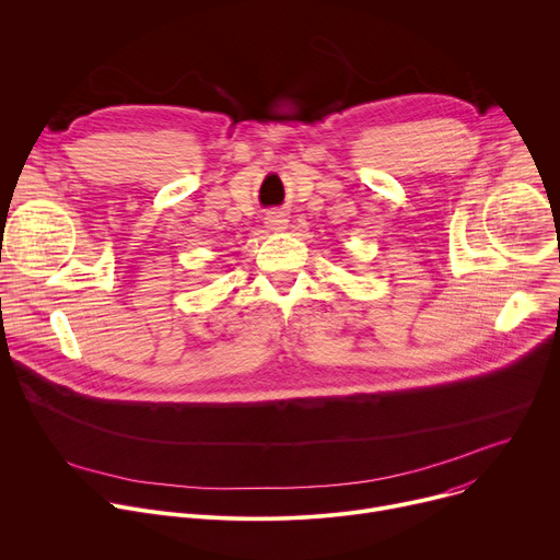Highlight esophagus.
<instances>
[{
    "instance_id": "esophagus-1",
    "label": "esophagus",
    "mask_w": 560,
    "mask_h": 560,
    "mask_svg": "<svg viewBox=\"0 0 560 560\" xmlns=\"http://www.w3.org/2000/svg\"><path fill=\"white\" fill-rule=\"evenodd\" d=\"M265 220H267L265 224H267L271 231H282V229H287V218H284V213H280V211L267 213Z\"/></svg>"
}]
</instances>
